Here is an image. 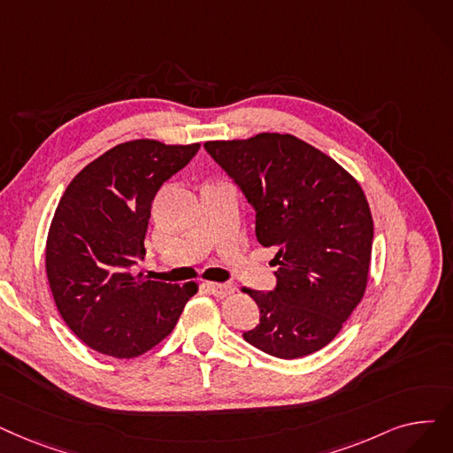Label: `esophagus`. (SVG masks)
I'll return each mask as SVG.
<instances>
[{"label": "esophagus", "instance_id": "34e87169", "mask_svg": "<svg viewBox=\"0 0 453 453\" xmlns=\"http://www.w3.org/2000/svg\"><path fill=\"white\" fill-rule=\"evenodd\" d=\"M207 288L214 294L216 298L231 296V294L237 290V288H234V285H231V283H207Z\"/></svg>", "mask_w": 453, "mask_h": 453}]
</instances>
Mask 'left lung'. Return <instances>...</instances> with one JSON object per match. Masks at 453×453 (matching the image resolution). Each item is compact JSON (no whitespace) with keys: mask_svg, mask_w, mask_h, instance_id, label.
<instances>
[{"mask_svg":"<svg viewBox=\"0 0 453 453\" xmlns=\"http://www.w3.org/2000/svg\"><path fill=\"white\" fill-rule=\"evenodd\" d=\"M203 146L255 209L257 241L278 250L275 288H244L261 319L242 337L280 359L319 351L366 290L373 222L361 185L294 134L259 133Z\"/></svg>","mask_w":453,"mask_h":453,"instance_id":"8db88e82","label":"left lung"}]
</instances>
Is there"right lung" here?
I'll list each match as a JSON object with an SVG mask.
<instances>
[{"label": "right lung", "mask_w": 453, "mask_h": 453, "mask_svg": "<svg viewBox=\"0 0 453 453\" xmlns=\"http://www.w3.org/2000/svg\"><path fill=\"white\" fill-rule=\"evenodd\" d=\"M200 144L139 139L118 144L75 175L58 202L46 242V273L66 326L88 348L118 359L142 356L168 337L194 281L133 275L157 190L190 163Z\"/></svg>", "instance_id": "right-lung-1"}]
</instances>
